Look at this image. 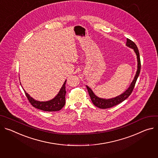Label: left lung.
<instances>
[{"label": "left lung", "mask_w": 158, "mask_h": 158, "mask_svg": "<svg viewBox=\"0 0 158 158\" xmlns=\"http://www.w3.org/2000/svg\"><path fill=\"white\" fill-rule=\"evenodd\" d=\"M126 45L128 47H130L132 49H134V52H135L136 55H137V62H138V65H137V73L135 74V76L133 80V81L132 82L130 87L128 88V89L127 90H126L125 92H124L123 94H120V96L114 98H111V99H102V98H99L98 97H97L94 93L93 92V91L88 87L86 86L87 89L88 91L89 94L90 96L91 99L93 102V103L97 107L99 108H102V109H106V108H111L114 106H116L117 105H118L119 103H122V102H123L124 100H125L131 94V93H132L134 88L135 87V84L136 83L137 79L139 76L140 74V67H141V64H140V55H139V50L137 48V45H135V43L134 41H132V40H131L130 39L127 38V44Z\"/></svg>", "instance_id": "obj_1"}]
</instances>
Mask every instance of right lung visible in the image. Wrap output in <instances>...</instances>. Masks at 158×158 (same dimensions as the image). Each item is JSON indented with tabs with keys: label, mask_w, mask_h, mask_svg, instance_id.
Segmentation results:
<instances>
[{
	"label": "right lung",
	"mask_w": 158,
	"mask_h": 158,
	"mask_svg": "<svg viewBox=\"0 0 158 158\" xmlns=\"http://www.w3.org/2000/svg\"><path fill=\"white\" fill-rule=\"evenodd\" d=\"M65 84L66 81L64 82L60 91H59V94L56 96V97H55L53 99L46 102H40L36 101V100L30 97L29 94L26 93L25 91H24L28 101H29V102L33 107L45 111H59L64 106L65 103Z\"/></svg>",
	"instance_id": "1"
}]
</instances>
